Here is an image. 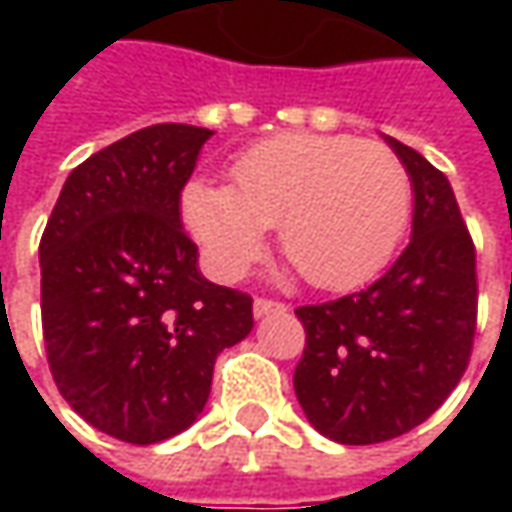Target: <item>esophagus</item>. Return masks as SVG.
<instances>
[{"instance_id": "34e87169", "label": "esophagus", "mask_w": 512, "mask_h": 512, "mask_svg": "<svg viewBox=\"0 0 512 512\" xmlns=\"http://www.w3.org/2000/svg\"><path fill=\"white\" fill-rule=\"evenodd\" d=\"M287 307L282 302H270V299H256L253 302V316L256 319H265V316H273V313H285Z\"/></svg>"}]
</instances>
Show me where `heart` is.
<instances>
[{
  "label": "heart",
  "instance_id": "1",
  "mask_svg": "<svg viewBox=\"0 0 512 512\" xmlns=\"http://www.w3.org/2000/svg\"><path fill=\"white\" fill-rule=\"evenodd\" d=\"M233 185L190 179L182 219L207 265L236 279L270 225L307 285L350 290L373 279L410 219V176L382 145L356 136L279 133L236 156Z\"/></svg>",
  "mask_w": 512,
  "mask_h": 512
}]
</instances>
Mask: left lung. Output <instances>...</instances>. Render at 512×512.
Listing matches in <instances>:
<instances>
[{"label":"left lung","mask_w":512,"mask_h":512,"mask_svg":"<svg viewBox=\"0 0 512 512\" xmlns=\"http://www.w3.org/2000/svg\"><path fill=\"white\" fill-rule=\"evenodd\" d=\"M384 142L413 187L410 245L362 293L296 310L307 330L296 399L339 444L387 442L436 413L476 333V250L453 187L422 153Z\"/></svg>","instance_id":"left-lung-1"}]
</instances>
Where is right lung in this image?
I'll return each mask as SVG.
<instances>
[{
	"mask_svg": "<svg viewBox=\"0 0 512 512\" xmlns=\"http://www.w3.org/2000/svg\"><path fill=\"white\" fill-rule=\"evenodd\" d=\"M213 130L150 125L70 170L39 245L53 382L96 430L156 444L205 410L250 296L207 282L179 196Z\"/></svg>",
	"mask_w": 512,
	"mask_h": 512,
	"instance_id": "add662e5",
	"label": "right lung"
}]
</instances>
